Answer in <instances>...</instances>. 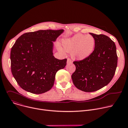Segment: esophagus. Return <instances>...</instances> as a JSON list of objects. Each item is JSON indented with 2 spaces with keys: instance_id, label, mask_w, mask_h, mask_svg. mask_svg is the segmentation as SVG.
Wrapping results in <instances>:
<instances>
[{
  "instance_id": "34e87169",
  "label": "esophagus",
  "mask_w": 128,
  "mask_h": 128,
  "mask_svg": "<svg viewBox=\"0 0 128 128\" xmlns=\"http://www.w3.org/2000/svg\"><path fill=\"white\" fill-rule=\"evenodd\" d=\"M72 63V61L70 59H69V58L67 59V64H71Z\"/></svg>"
}]
</instances>
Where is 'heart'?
I'll return each instance as SVG.
<instances>
[{"mask_svg": "<svg viewBox=\"0 0 128 128\" xmlns=\"http://www.w3.org/2000/svg\"><path fill=\"white\" fill-rule=\"evenodd\" d=\"M62 44L65 51L71 52L73 59L82 60L88 57L93 52L95 41L92 35L78 33L69 38L63 40ZM58 48L64 52L63 49L60 46H59Z\"/></svg>", "mask_w": 128, "mask_h": 128, "instance_id": "1", "label": "heart"}]
</instances>
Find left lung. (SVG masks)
I'll list each match as a JSON object with an SVG mask.
<instances>
[{
  "label": "left lung",
  "instance_id": "left-lung-1",
  "mask_svg": "<svg viewBox=\"0 0 128 128\" xmlns=\"http://www.w3.org/2000/svg\"><path fill=\"white\" fill-rule=\"evenodd\" d=\"M95 39V48L87 58L74 61L76 67L71 78L74 86L86 92H95L112 80L118 63L114 42L103 34L90 33Z\"/></svg>",
  "mask_w": 128,
  "mask_h": 128
}]
</instances>
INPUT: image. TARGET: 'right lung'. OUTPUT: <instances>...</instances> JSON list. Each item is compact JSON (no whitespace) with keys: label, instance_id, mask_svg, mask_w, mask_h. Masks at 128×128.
Here are the masks:
<instances>
[{"label":"right lung","instance_id":"obj_1","mask_svg":"<svg viewBox=\"0 0 128 128\" xmlns=\"http://www.w3.org/2000/svg\"><path fill=\"white\" fill-rule=\"evenodd\" d=\"M64 31L28 32L16 41L10 51L11 70L23 90L40 94L52 87L57 72L66 65V59L59 60L53 55V42Z\"/></svg>","mask_w":128,"mask_h":128}]
</instances>
